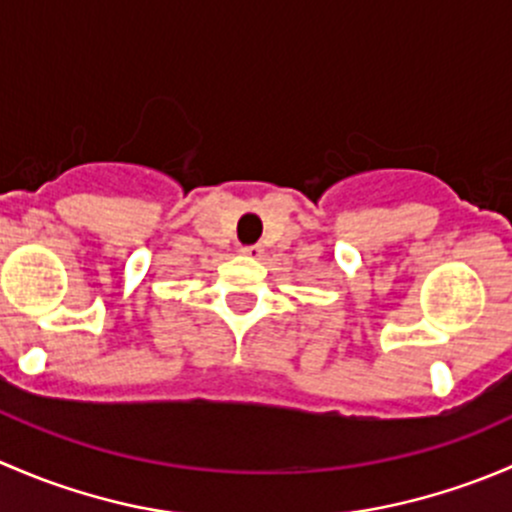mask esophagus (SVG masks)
I'll return each mask as SVG.
<instances>
[{"instance_id": "1", "label": "esophagus", "mask_w": 512, "mask_h": 512, "mask_svg": "<svg viewBox=\"0 0 512 512\" xmlns=\"http://www.w3.org/2000/svg\"><path fill=\"white\" fill-rule=\"evenodd\" d=\"M240 252L245 257H252V260H257V257H262V245H245V247H240Z\"/></svg>"}]
</instances>
